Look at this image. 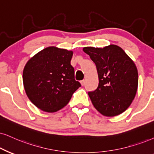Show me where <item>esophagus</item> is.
<instances>
[{
  "mask_svg": "<svg viewBox=\"0 0 154 154\" xmlns=\"http://www.w3.org/2000/svg\"><path fill=\"white\" fill-rule=\"evenodd\" d=\"M80 83H81V85H82V86H84V85H85V80H82V81L80 82Z\"/></svg>",
  "mask_w": 154,
  "mask_h": 154,
  "instance_id": "obj_1",
  "label": "esophagus"
}]
</instances>
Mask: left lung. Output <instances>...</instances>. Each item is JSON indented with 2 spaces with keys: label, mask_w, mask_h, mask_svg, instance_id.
Instances as JSON below:
<instances>
[{
  "label": "left lung",
  "mask_w": 154,
  "mask_h": 154,
  "mask_svg": "<svg viewBox=\"0 0 154 154\" xmlns=\"http://www.w3.org/2000/svg\"><path fill=\"white\" fill-rule=\"evenodd\" d=\"M83 51L95 63L98 73V87L88 92L95 109L106 116L122 114L137 94L139 77L133 60L115 45L85 47Z\"/></svg>",
  "instance_id": "left-lung-1"
}]
</instances>
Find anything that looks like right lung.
I'll return each instance as SVG.
<instances>
[{
	"instance_id": "add662e5",
	"label": "right lung",
	"mask_w": 154,
	"mask_h": 154,
	"mask_svg": "<svg viewBox=\"0 0 154 154\" xmlns=\"http://www.w3.org/2000/svg\"><path fill=\"white\" fill-rule=\"evenodd\" d=\"M72 51L48 47L31 57L25 65L23 81L29 100L46 112H55L69 102L81 87L71 65Z\"/></svg>"
}]
</instances>
